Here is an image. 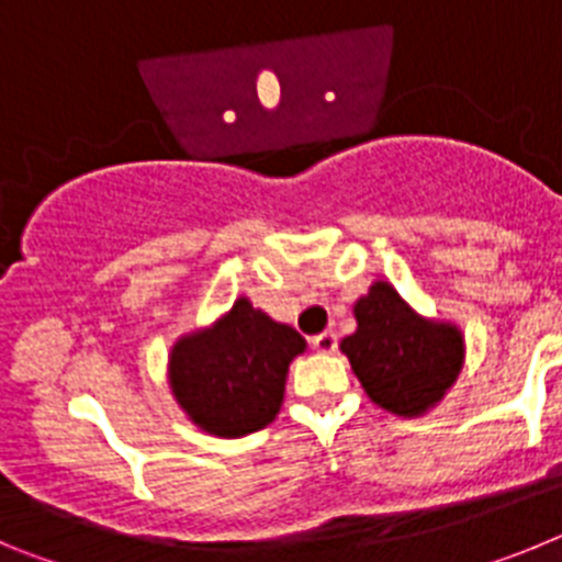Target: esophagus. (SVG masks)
<instances>
[{
    "mask_svg": "<svg viewBox=\"0 0 562 562\" xmlns=\"http://www.w3.org/2000/svg\"><path fill=\"white\" fill-rule=\"evenodd\" d=\"M312 349H315L317 355H331V351L337 349V335L335 331H321V335L312 337Z\"/></svg>",
    "mask_w": 562,
    "mask_h": 562,
    "instance_id": "34e87169",
    "label": "esophagus"
}]
</instances>
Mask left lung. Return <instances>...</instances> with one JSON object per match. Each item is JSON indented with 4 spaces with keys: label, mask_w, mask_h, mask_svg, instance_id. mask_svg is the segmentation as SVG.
Wrapping results in <instances>:
<instances>
[{
    "label": "left lung",
    "mask_w": 562,
    "mask_h": 562,
    "mask_svg": "<svg viewBox=\"0 0 562 562\" xmlns=\"http://www.w3.org/2000/svg\"><path fill=\"white\" fill-rule=\"evenodd\" d=\"M355 321L340 351L374 405L411 419L436 408L456 385L464 369V335L456 324L419 315L389 281H374L357 297Z\"/></svg>",
    "instance_id": "1"
}]
</instances>
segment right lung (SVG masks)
<instances>
[{
    "label": "right lung",
    "instance_id": "1",
    "mask_svg": "<svg viewBox=\"0 0 562 562\" xmlns=\"http://www.w3.org/2000/svg\"><path fill=\"white\" fill-rule=\"evenodd\" d=\"M306 340L292 326L256 310L250 297L171 346L168 385L188 419L222 439L256 434L281 411L286 371Z\"/></svg>",
    "mask_w": 562,
    "mask_h": 562
}]
</instances>
